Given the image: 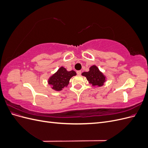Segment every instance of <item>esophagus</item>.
Here are the masks:
<instances>
[{
    "label": "esophagus",
    "mask_w": 148,
    "mask_h": 148,
    "mask_svg": "<svg viewBox=\"0 0 148 148\" xmlns=\"http://www.w3.org/2000/svg\"><path fill=\"white\" fill-rule=\"evenodd\" d=\"M77 75H80L82 74V71L81 70H78V71H77Z\"/></svg>",
    "instance_id": "34e87169"
}]
</instances>
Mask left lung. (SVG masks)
<instances>
[{
  "mask_svg": "<svg viewBox=\"0 0 148 148\" xmlns=\"http://www.w3.org/2000/svg\"><path fill=\"white\" fill-rule=\"evenodd\" d=\"M83 76L86 77L89 83L95 86H101L105 82L106 78L97 67L93 65L90 67L88 72H83Z\"/></svg>",
  "mask_w": 148,
  "mask_h": 148,
  "instance_id": "1",
  "label": "left lung"
}]
</instances>
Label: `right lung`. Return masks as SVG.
<instances>
[{"label": "right lung", "instance_id": "1", "mask_svg": "<svg viewBox=\"0 0 148 148\" xmlns=\"http://www.w3.org/2000/svg\"><path fill=\"white\" fill-rule=\"evenodd\" d=\"M77 75L73 70L67 71L64 67L62 66L57 72L53 74L49 79V84L52 85V88L56 91H61L69 83L70 79Z\"/></svg>", "mask_w": 148, "mask_h": 148}]
</instances>
